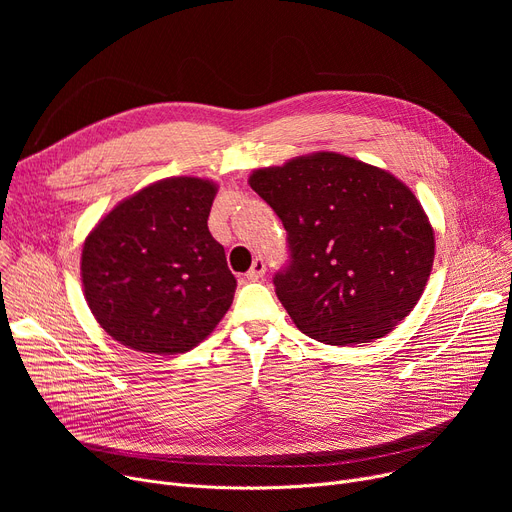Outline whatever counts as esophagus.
<instances>
[{
    "mask_svg": "<svg viewBox=\"0 0 512 512\" xmlns=\"http://www.w3.org/2000/svg\"><path fill=\"white\" fill-rule=\"evenodd\" d=\"M263 274H265V261L263 259H255L253 265H251V270L245 276H247V280L255 282V280H261Z\"/></svg>",
    "mask_w": 512,
    "mask_h": 512,
    "instance_id": "34e87169",
    "label": "esophagus"
}]
</instances>
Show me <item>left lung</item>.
Returning <instances> with one entry per match:
<instances>
[{"label": "left lung", "instance_id": "1", "mask_svg": "<svg viewBox=\"0 0 512 512\" xmlns=\"http://www.w3.org/2000/svg\"><path fill=\"white\" fill-rule=\"evenodd\" d=\"M253 191L286 230L274 274L297 328L324 344L386 336L417 305L434 265V230L392 174L340 153L257 170Z\"/></svg>", "mask_w": 512, "mask_h": 512}]
</instances>
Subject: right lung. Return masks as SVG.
I'll return each instance as SVG.
<instances>
[{
	"mask_svg": "<svg viewBox=\"0 0 512 512\" xmlns=\"http://www.w3.org/2000/svg\"><path fill=\"white\" fill-rule=\"evenodd\" d=\"M213 182L159 180L114 207L83 247L85 299L99 326L153 355L191 351L232 305L236 278L207 228Z\"/></svg>",
	"mask_w": 512,
	"mask_h": 512,
	"instance_id": "add662e5",
	"label": "right lung"
}]
</instances>
